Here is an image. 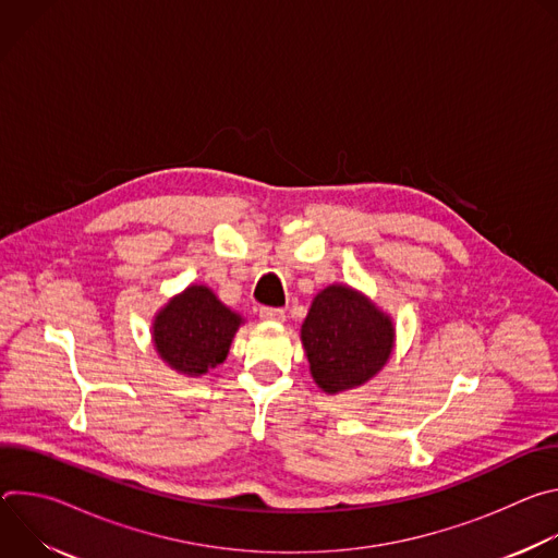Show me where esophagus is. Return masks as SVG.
Listing matches in <instances>:
<instances>
[{
	"label": "esophagus",
	"instance_id": "34e87169",
	"mask_svg": "<svg viewBox=\"0 0 558 558\" xmlns=\"http://www.w3.org/2000/svg\"><path fill=\"white\" fill-rule=\"evenodd\" d=\"M284 311L282 308H274V306H263L260 308V320L265 323H284Z\"/></svg>",
	"mask_w": 558,
	"mask_h": 558
}]
</instances>
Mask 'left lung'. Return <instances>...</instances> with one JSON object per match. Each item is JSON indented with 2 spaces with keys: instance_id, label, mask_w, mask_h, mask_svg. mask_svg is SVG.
Segmentation results:
<instances>
[{
  "instance_id": "8db88e82",
  "label": "left lung",
  "mask_w": 558,
  "mask_h": 558,
  "mask_svg": "<svg viewBox=\"0 0 558 558\" xmlns=\"http://www.w3.org/2000/svg\"><path fill=\"white\" fill-rule=\"evenodd\" d=\"M300 338L315 384L336 395L362 386L384 368L395 327L390 315L360 291L329 284L313 298Z\"/></svg>"
}]
</instances>
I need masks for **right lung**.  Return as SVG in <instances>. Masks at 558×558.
<instances>
[{
	"label": "right lung",
	"instance_id": "1",
	"mask_svg": "<svg viewBox=\"0 0 558 558\" xmlns=\"http://www.w3.org/2000/svg\"><path fill=\"white\" fill-rule=\"evenodd\" d=\"M243 317L205 284H190L154 315L156 353L174 371L198 377L225 362Z\"/></svg>",
	"mask_w": 558,
	"mask_h": 558
}]
</instances>
